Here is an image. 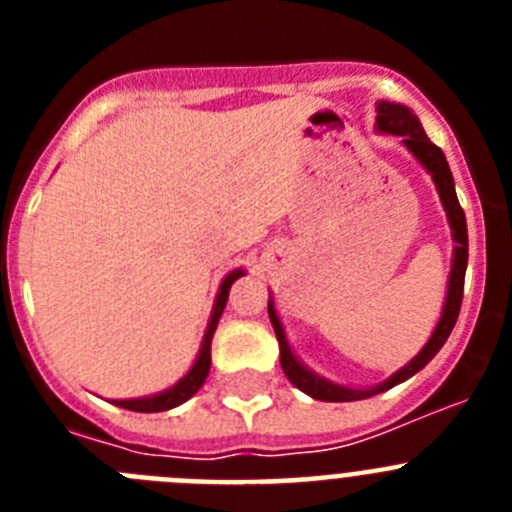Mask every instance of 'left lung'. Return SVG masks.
Listing matches in <instances>:
<instances>
[{
  "mask_svg": "<svg viewBox=\"0 0 512 512\" xmlns=\"http://www.w3.org/2000/svg\"><path fill=\"white\" fill-rule=\"evenodd\" d=\"M377 128L382 133H392V135H402L405 140V146L410 148L415 158H418L420 164L433 174V182H436L438 194H441V202L446 207V215H449L451 230H454V241H456V251H454V266H451V279H449V295H446V305H443V315L438 320L436 330H433L431 341L425 343V348L410 361L405 369L390 377L384 384L374 387V390H348V387H338V384H330L325 379L315 377L312 372H307L305 366L292 356L287 346V338H284L282 323H279L277 312L274 307L269 305V318L271 325H274V333H277L279 341V361H282V369L287 374V379L295 384L297 390H302L305 395L315 397L320 402H354V400H366V397L379 395V392L390 390L395 384L405 382V379L413 377L415 372H420L433 356L438 354L446 343V338L451 336V330H454L456 318H459L461 310V297H464V274H467V259H469V238H467V217H464V210H461L459 200H456V189H454V176H451L449 164H446V156H443L441 148L436 143L428 140V135L423 133V125L418 122V117L408 110V107H402V104H392V102H379L377 107Z\"/></svg>",
  "mask_w": 512,
  "mask_h": 512,
  "instance_id": "8db88e82",
  "label": "left lung"
}]
</instances>
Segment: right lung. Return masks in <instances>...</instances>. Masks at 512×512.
<instances>
[{"label": "right lung", "mask_w": 512, "mask_h": 512, "mask_svg": "<svg viewBox=\"0 0 512 512\" xmlns=\"http://www.w3.org/2000/svg\"><path fill=\"white\" fill-rule=\"evenodd\" d=\"M238 277H243V271H233V274H228V277L223 279V284H220V295H217L215 310H212L210 325H207L205 341H202L200 356H197V361H194L192 372H189L187 377L182 379V382L176 384V387L161 392V395L143 397V400H120V402H115V405H120V408H125V410H135V413H161V410H171V408H176V405H182V402H187L189 397L194 395V392L200 390L202 384H205L207 374H210L212 333H215L217 320H220V315H223V310H225V302H228L230 287H233V282Z\"/></svg>", "instance_id": "1"}]
</instances>
